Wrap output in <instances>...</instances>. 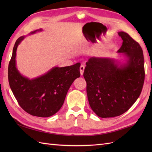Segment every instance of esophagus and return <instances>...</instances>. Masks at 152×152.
<instances>
[{"instance_id":"esophagus-1","label":"esophagus","mask_w":152,"mask_h":152,"mask_svg":"<svg viewBox=\"0 0 152 152\" xmlns=\"http://www.w3.org/2000/svg\"><path fill=\"white\" fill-rule=\"evenodd\" d=\"M84 69H85V66H84V65H82L80 66V75H83L84 71Z\"/></svg>"}]
</instances>
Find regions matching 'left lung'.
<instances>
[{"label":"left lung","instance_id":"left-lung-1","mask_svg":"<svg viewBox=\"0 0 152 152\" xmlns=\"http://www.w3.org/2000/svg\"><path fill=\"white\" fill-rule=\"evenodd\" d=\"M118 34L123 42L117 53H123L126 62L91 57L84 72L89 105L102 118L127 112L139 98L144 84V57L140 45L126 32Z\"/></svg>","mask_w":152,"mask_h":152}]
</instances>
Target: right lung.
<instances>
[{
  "mask_svg": "<svg viewBox=\"0 0 152 152\" xmlns=\"http://www.w3.org/2000/svg\"><path fill=\"white\" fill-rule=\"evenodd\" d=\"M40 31L42 29L30 34ZM25 37L18 38L13 48L8 67L9 83L18 104L26 112L40 117L52 116L60 110L70 86L80 76V64L55 66L42 75L29 79L19 72L16 63L17 48Z\"/></svg>",
  "mask_w": 152,
  "mask_h": 152,
  "instance_id": "add662e5",
  "label": "right lung"
}]
</instances>
